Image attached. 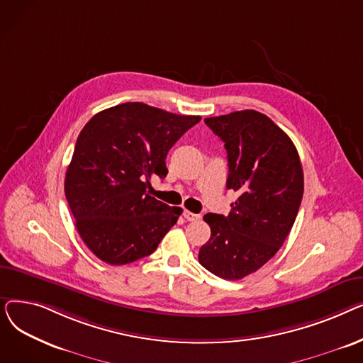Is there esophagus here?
Masks as SVG:
<instances>
[{
  "label": "esophagus",
  "mask_w": 363,
  "mask_h": 363,
  "mask_svg": "<svg viewBox=\"0 0 363 363\" xmlns=\"http://www.w3.org/2000/svg\"><path fill=\"white\" fill-rule=\"evenodd\" d=\"M184 218H185L188 222H194V220H199V219H200V215H196V213H193V212L185 211V212H184Z\"/></svg>",
  "instance_id": "1"
}]
</instances>
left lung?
<instances>
[{"instance_id": "obj_1", "label": "left lung", "mask_w": 363, "mask_h": 363, "mask_svg": "<svg viewBox=\"0 0 363 363\" xmlns=\"http://www.w3.org/2000/svg\"><path fill=\"white\" fill-rule=\"evenodd\" d=\"M225 143L226 188L238 194L228 216L207 213L212 235L199 262L223 279L260 269L281 249L303 197V169L296 145L278 125L256 110L207 118Z\"/></svg>"}]
</instances>
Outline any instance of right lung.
<instances>
[{"label": "right lung", "mask_w": 363, "mask_h": 363, "mask_svg": "<svg viewBox=\"0 0 363 363\" xmlns=\"http://www.w3.org/2000/svg\"><path fill=\"white\" fill-rule=\"evenodd\" d=\"M201 121L144 103H123L91 118L76 141L65 194L82 241L100 260L126 264L151 255L182 213L150 196L167 175L166 156Z\"/></svg>", "instance_id": "obj_1"}]
</instances>
